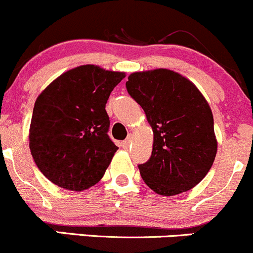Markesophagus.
I'll list each match as a JSON object with an SVG mask.
<instances>
[{
	"mask_svg": "<svg viewBox=\"0 0 253 253\" xmlns=\"http://www.w3.org/2000/svg\"><path fill=\"white\" fill-rule=\"evenodd\" d=\"M131 141H132V137L129 136L126 140H124V141L122 142V147H124V149H127V147L130 146V144H131Z\"/></svg>",
	"mask_w": 253,
	"mask_h": 253,
	"instance_id": "esophagus-1",
	"label": "esophagus"
}]
</instances>
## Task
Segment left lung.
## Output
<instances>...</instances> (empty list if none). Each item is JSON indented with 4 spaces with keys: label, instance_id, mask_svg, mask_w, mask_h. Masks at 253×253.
<instances>
[{
    "label": "left lung",
    "instance_id": "obj_1",
    "mask_svg": "<svg viewBox=\"0 0 253 253\" xmlns=\"http://www.w3.org/2000/svg\"><path fill=\"white\" fill-rule=\"evenodd\" d=\"M126 89L154 132L151 157L139 165L145 183L166 197L196 187L211 169L217 150L214 118L202 92L169 69L132 72Z\"/></svg>",
    "mask_w": 253,
    "mask_h": 253
}]
</instances>
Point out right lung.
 I'll return each instance as SVG.
<instances>
[{"mask_svg": "<svg viewBox=\"0 0 253 253\" xmlns=\"http://www.w3.org/2000/svg\"><path fill=\"white\" fill-rule=\"evenodd\" d=\"M124 77L126 72L81 65L42 89L34 104L29 149L50 182L80 192L101 181L118 150L107 134L106 103Z\"/></svg>", "mask_w": 253, "mask_h": 253, "instance_id": "add662e5", "label": "right lung"}]
</instances>
